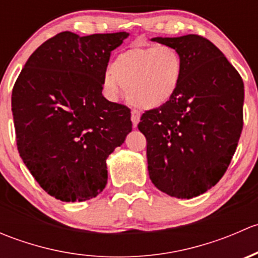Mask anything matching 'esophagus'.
Segmentation results:
<instances>
[{
	"label": "esophagus",
	"instance_id": "34e87169",
	"mask_svg": "<svg viewBox=\"0 0 258 258\" xmlns=\"http://www.w3.org/2000/svg\"><path fill=\"white\" fill-rule=\"evenodd\" d=\"M131 119H132V124H134V127H137V124H139L140 122V112L139 111L134 110L131 112Z\"/></svg>",
	"mask_w": 258,
	"mask_h": 258
}]
</instances>
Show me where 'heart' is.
I'll return each instance as SVG.
<instances>
[{"label":"heart","instance_id":"obj_1","mask_svg":"<svg viewBox=\"0 0 258 258\" xmlns=\"http://www.w3.org/2000/svg\"><path fill=\"white\" fill-rule=\"evenodd\" d=\"M181 56L168 46H134L121 52L103 77L107 96L117 98L126 90L131 105L141 110L161 107L173 97L182 79Z\"/></svg>","mask_w":258,"mask_h":258}]
</instances>
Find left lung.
I'll return each instance as SVG.
<instances>
[{"mask_svg":"<svg viewBox=\"0 0 258 258\" xmlns=\"http://www.w3.org/2000/svg\"><path fill=\"white\" fill-rule=\"evenodd\" d=\"M181 56L182 79L168 102L145 111L148 175L160 191L192 199L215 186L230 166L243 127V81L200 35L156 37Z\"/></svg>","mask_w":258,"mask_h":258,"instance_id":"8db88e82","label":"left lung"}]
</instances>
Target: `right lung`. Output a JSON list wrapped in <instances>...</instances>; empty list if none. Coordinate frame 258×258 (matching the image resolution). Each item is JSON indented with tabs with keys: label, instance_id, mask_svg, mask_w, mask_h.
<instances>
[{
	"label": "right lung",
	"instance_id": "1",
	"mask_svg": "<svg viewBox=\"0 0 258 258\" xmlns=\"http://www.w3.org/2000/svg\"><path fill=\"white\" fill-rule=\"evenodd\" d=\"M127 37L64 31L31 54L15 82L18 153L54 199L80 202L101 194L106 158L132 131L131 110L102 96L111 52Z\"/></svg>",
	"mask_w": 258,
	"mask_h": 258
}]
</instances>
